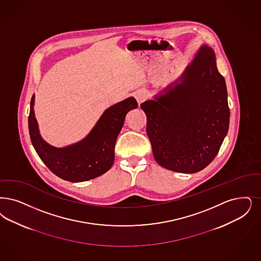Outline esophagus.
<instances>
[{
    "instance_id": "34e87169",
    "label": "esophagus",
    "mask_w": 261,
    "mask_h": 261,
    "mask_svg": "<svg viewBox=\"0 0 261 261\" xmlns=\"http://www.w3.org/2000/svg\"><path fill=\"white\" fill-rule=\"evenodd\" d=\"M148 97V94L146 90H139L135 95L136 100L138 104L141 105L143 102H145Z\"/></svg>"
}]
</instances>
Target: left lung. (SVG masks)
Wrapping results in <instances>:
<instances>
[{"label": "left lung", "instance_id": "8db88e82", "mask_svg": "<svg viewBox=\"0 0 261 261\" xmlns=\"http://www.w3.org/2000/svg\"><path fill=\"white\" fill-rule=\"evenodd\" d=\"M177 82L141 108L157 163L192 174L217 156L229 127L226 84L213 48L202 45Z\"/></svg>", "mask_w": 261, "mask_h": 261}]
</instances>
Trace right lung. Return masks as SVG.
I'll use <instances>...</instances> for the list:
<instances>
[{
  "label": "right lung",
  "instance_id": "add662e5",
  "mask_svg": "<svg viewBox=\"0 0 261 261\" xmlns=\"http://www.w3.org/2000/svg\"><path fill=\"white\" fill-rule=\"evenodd\" d=\"M33 95L28 117L32 144L38 155L53 174L72 182L85 181L109 171L115 160V146L127 113L138 108L135 98L125 100L107 109L91 132L84 140L65 147L47 144L40 134L34 113Z\"/></svg>",
  "mask_w": 261,
  "mask_h": 261
}]
</instances>
